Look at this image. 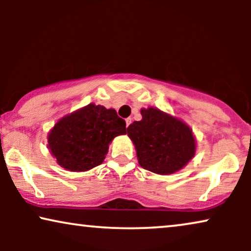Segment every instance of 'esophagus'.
Masks as SVG:
<instances>
[{
    "mask_svg": "<svg viewBox=\"0 0 251 251\" xmlns=\"http://www.w3.org/2000/svg\"><path fill=\"white\" fill-rule=\"evenodd\" d=\"M131 125V118H126V128H128V126Z\"/></svg>",
    "mask_w": 251,
    "mask_h": 251,
    "instance_id": "34e87169",
    "label": "esophagus"
}]
</instances>
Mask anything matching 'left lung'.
<instances>
[{
    "mask_svg": "<svg viewBox=\"0 0 251 251\" xmlns=\"http://www.w3.org/2000/svg\"><path fill=\"white\" fill-rule=\"evenodd\" d=\"M143 119L126 128L135 144L140 167L154 174L180 170L195 153V139L190 126L157 108H143Z\"/></svg>",
    "mask_w": 251,
    "mask_h": 251,
    "instance_id": "1",
    "label": "left lung"
}]
</instances>
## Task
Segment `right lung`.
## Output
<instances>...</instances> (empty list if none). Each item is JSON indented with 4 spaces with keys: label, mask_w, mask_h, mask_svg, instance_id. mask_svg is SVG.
Segmentation results:
<instances>
[{
    "label": "right lung",
    "mask_w": 251,
    "mask_h": 251,
    "mask_svg": "<svg viewBox=\"0 0 251 251\" xmlns=\"http://www.w3.org/2000/svg\"><path fill=\"white\" fill-rule=\"evenodd\" d=\"M126 133V121L115 109L89 104L59 120L48 136L58 164L70 171H85L100 164L113 138Z\"/></svg>",
    "instance_id": "right-lung-1"
}]
</instances>
